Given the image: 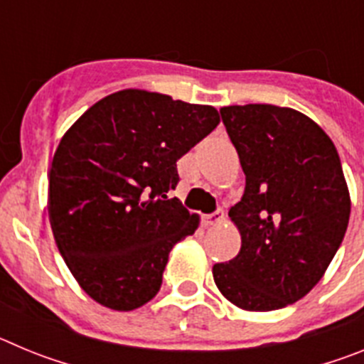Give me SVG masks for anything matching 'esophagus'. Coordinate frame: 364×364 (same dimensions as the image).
Segmentation results:
<instances>
[{"mask_svg":"<svg viewBox=\"0 0 364 364\" xmlns=\"http://www.w3.org/2000/svg\"><path fill=\"white\" fill-rule=\"evenodd\" d=\"M224 220H226V217H224V211L217 210L215 213L208 215V217L204 218V224L205 226H220Z\"/></svg>","mask_w":364,"mask_h":364,"instance_id":"esophagus-1","label":"esophagus"}]
</instances>
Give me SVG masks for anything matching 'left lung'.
Instances as JSON below:
<instances>
[{"instance_id": "8db88e82", "label": "left lung", "mask_w": 364, "mask_h": 364, "mask_svg": "<svg viewBox=\"0 0 364 364\" xmlns=\"http://www.w3.org/2000/svg\"><path fill=\"white\" fill-rule=\"evenodd\" d=\"M220 117L246 189L230 210L240 252L213 266V281L240 310H279L323 279L345 239L352 208L345 173L330 136L295 109L230 105Z\"/></svg>"}]
</instances>
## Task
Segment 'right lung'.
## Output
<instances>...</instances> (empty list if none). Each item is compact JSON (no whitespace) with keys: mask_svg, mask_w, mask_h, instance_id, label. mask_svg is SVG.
<instances>
[{"mask_svg":"<svg viewBox=\"0 0 364 364\" xmlns=\"http://www.w3.org/2000/svg\"><path fill=\"white\" fill-rule=\"evenodd\" d=\"M218 122L211 105L124 89L63 134L47 210L58 250L92 301L131 311L159 294L169 252L200 222L167 198L180 180L176 160Z\"/></svg>","mask_w":364,"mask_h":364,"instance_id":"1","label":"right lung"}]
</instances>
